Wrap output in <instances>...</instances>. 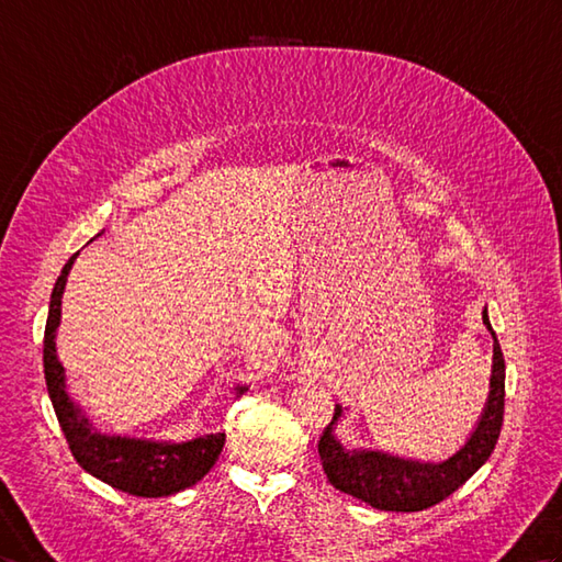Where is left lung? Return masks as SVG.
I'll use <instances>...</instances> for the list:
<instances>
[{
    "label": "left lung",
    "instance_id": "8db88e82",
    "mask_svg": "<svg viewBox=\"0 0 562 562\" xmlns=\"http://www.w3.org/2000/svg\"><path fill=\"white\" fill-rule=\"evenodd\" d=\"M482 321L494 337V366L482 418L465 446H460L451 458L441 460V463H420V460L368 449H344L341 441L333 435V427L344 418L341 406H335L333 423L323 429L318 441L321 463L329 484L344 494L366 501L368 506L378 510L415 513L449 498L458 486H463L486 463L503 425L506 361H503V351L492 323H488L486 308L482 311Z\"/></svg>",
    "mask_w": 562,
    "mask_h": 562
}]
</instances>
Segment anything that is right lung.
<instances>
[{"label":"right lung","instance_id":"right-lung-1","mask_svg":"<svg viewBox=\"0 0 562 562\" xmlns=\"http://www.w3.org/2000/svg\"><path fill=\"white\" fill-rule=\"evenodd\" d=\"M74 254L64 266L59 280H56L49 301V315L45 327V380L52 406L59 425L66 435L68 449L85 472L106 482L119 492L161 498L178 494L182 488L196 484L218 460L225 431L218 435H204L182 443L172 441H147L131 437H109L92 429L78 404L66 392L64 366L56 356V327L61 323V296L68 280L70 266L76 261ZM247 392V386H237V394Z\"/></svg>","mask_w":562,"mask_h":562}]
</instances>
